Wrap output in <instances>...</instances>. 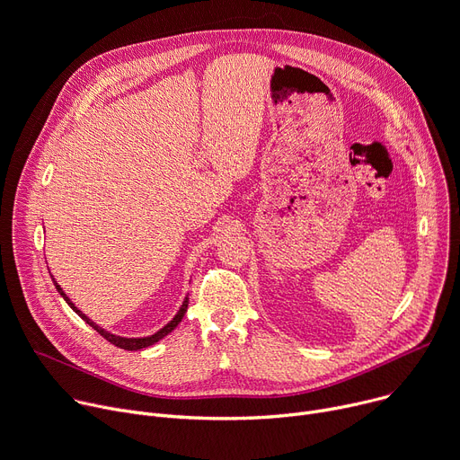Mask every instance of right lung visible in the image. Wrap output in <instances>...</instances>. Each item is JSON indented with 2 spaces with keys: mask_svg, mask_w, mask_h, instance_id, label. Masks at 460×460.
<instances>
[{
  "mask_svg": "<svg viewBox=\"0 0 460 460\" xmlns=\"http://www.w3.org/2000/svg\"><path fill=\"white\" fill-rule=\"evenodd\" d=\"M53 282H55V286H57V291L58 294L64 297V301L73 308V312L75 314H78L82 319H84L93 330H97L101 336L106 340V341H110L111 345H115V347H119V349H124V350H141V349H146V347H150V345H154V343H157L159 340H163L166 333H171L178 324H180V321L183 319V315H185V312H187V306H189V297H185V301H183V305H181V308H180V312L174 315V319L171 321V323H166L161 330H157L154 336H148V338H120V336H115V333H110V332H106L104 328H101L99 324H95L86 314H82L71 301H69V297L64 294L62 291V288L58 286V282L53 279Z\"/></svg>",
  "mask_w": 460,
  "mask_h": 460,
  "instance_id": "obj_1",
  "label": "right lung"
}]
</instances>
